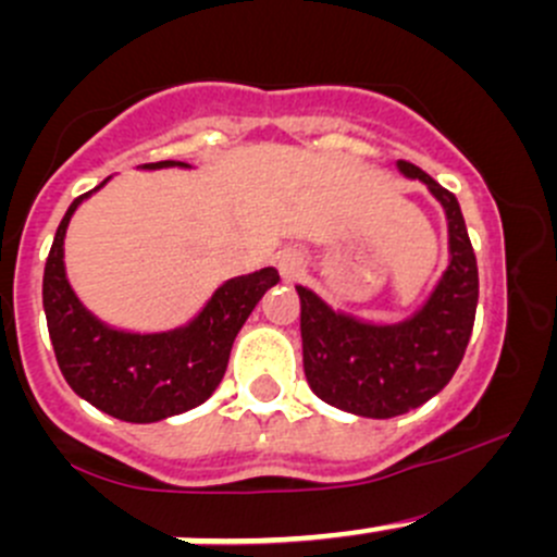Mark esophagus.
<instances>
[{
    "label": "esophagus",
    "instance_id": "1",
    "mask_svg": "<svg viewBox=\"0 0 557 557\" xmlns=\"http://www.w3.org/2000/svg\"><path fill=\"white\" fill-rule=\"evenodd\" d=\"M277 267H280V274H285V277H294V274L299 272L301 261H299V256H294V252H283V256L277 258Z\"/></svg>",
    "mask_w": 557,
    "mask_h": 557
}]
</instances>
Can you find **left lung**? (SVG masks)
Here are the masks:
<instances>
[{"label": "left lung", "mask_w": 557, "mask_h": 557, "mask_svg": "<svg viewBox=\"0 0 557 557\" xmlns=\"http://www.w3.org/2000/svg\"><path fill=\"white\" fill-rule=\"evenodd\" d=\"M398 172L420 180L447 218V269L429 299L409 318L374 323L334 310L305 285L301 350L312 393L342 412L361 418H396L434 398L453 380L474 329L480 277L458 199L414 164Z\"/></svg>", "instance_id": "8db88e82"}]
</instances>
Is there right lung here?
Returning a JSON list of instances; mask_svg holds the SVG:
<instances>
[{"label":"right lung","instance_id":"right-lung-1","mask_svg":"<svg viewBox=\"0 0 557 557\" xmlns=\"http://www.w3.org/2000/svg\"><path fill=\"white\" fill-rule=\"evenodd\" d=\"M172 166L190 170L183 161H159L139 170ZM104 183L72 201L55 228L42 277L45 318L55 361L77 396L126 423H156L199 407L215 393L239 329L261 296L280 283V274L263 267L226 280L188 323L166 331H126L104 323L77 299L64 267L72 215Z\"/></svg>","mask_w":557,"mask_h":557}]
</instances>
